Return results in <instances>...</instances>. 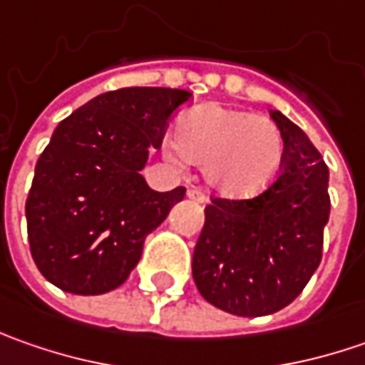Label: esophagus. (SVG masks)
<instances>
[{"instance_id": "1", "label": "esophagus", "mask_w": 365, "mask_h": 365, "mask_svg": "<svg viewBox=\"0 0 365 365\" xmlns=\"http://www.w3.org/2000/svg\"><path fill=\"white\" fill-rule=\"evenodd\" d=\"M187 197H189L190 201H195V203H205V192L201 189H197V187L189 189Z\"/></svg>"}]
</instances>
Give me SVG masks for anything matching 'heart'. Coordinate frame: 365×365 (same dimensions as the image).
<instances>
[{
  "instance_id": "obj_1",
  "label": "heart",
  "mask_w": 365,
  "mask_h": 365,
  "mask_svg": "<svg viewBox=\"0 0 365 365\" xmlns=\"http://www.w3.org/2000/svg\"><path fill=\"white\" fill-rule=\"evenodd\" d=\"M166 154L203 164L207 185L221 197L245 201L276 180L284 160L278 125L245 109L199 106L176 121Z\"/></svg>"
}]
</instances>
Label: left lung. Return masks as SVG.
I'll list each match as a JSON object with an SVG mask.
<instances>
[{
  "mask_svg": "<svg viewBox=\"0 0 365 365\" xmlns=\"http://www.w3.org/2000/svg\"><path fill=\"white\" fill-rule=\"evenodd\" d=\"M282 173L256 199H213L192 254L205 301L237 317L272 315L294 301L321 264L329 221V168L309 135L280 111Z\"/></svg>",
  "mask_w": 365,
  "mask_h": 365,
  "instance_id": "obj_1",
  "label": "left lung"
}]
</instances>
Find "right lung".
I'll list each match as a JSON object with an SVG mask.
<instances>
[{
    "label": "right lung",
    "mask_w": 365,
    "mask_h": 365,
    "mask_svg": "<svg viewBox=\"0 0 365 365\" xmlns=\"http://www.w3.org/2000/svg\"><path fill=\"white\" fill-rule=\"evenodd\" d=\"M192 93L128 87L97 95L63 120L36 162L26 201L30 252L71 294H106L138 266L144 240L185 197L150 189L140 170Z\"/></svg>",
    "instance_id": "add662e5"
}]
</instances>
